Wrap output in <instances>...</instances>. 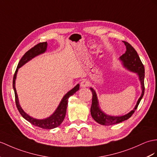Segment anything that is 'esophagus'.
<instances>
[{"mask_svg": "<svg viewBox=\"0 0 157 157\" xmlns=\"http://www.w3.org/2000/svg\"><path fill=\"white\" fill-rule=\"evenodd\" d=\"M90 85V82L86 81V80H83L82 81H81V86L82 88H85V87H87L89 86Z\"/></svg>", "mask_w": 157, "mask_h": 157, "instance_id": "34e87169", "label": "esophagus"}]
</instances>
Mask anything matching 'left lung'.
<instances>
[{
    "mask_svg": "<svg viewBox=\"0 0 157 157\" xmlns=\"http://www.w3.org/2000/svg\"><path fill=\"white\" fill-rule=\"evenodd\" d=\"M124 43L126 46V48H127V51H126L124 54L120 56L119 59L121 61L122 64H123V66L124 68H126V69L128 70V71L134 72V73H136L138 75L139 79L140 82L142 93H141L140 97L136 102L135 106L129 113L122 116H111L109 115V114H106L101 109L100 106H99L98 97L96 92H95V90L93 88L90 87V89L92 91V93H93V100H92V105L90 107L91 116L97 123L102 125H112L121 123V122L127 120L128 118L131 117L132 115V114L135 113V110L136 109L137 106H138L141 99H142L144 95V66L135 48H134L129 43H128L127 42L124 41Z\"/></svg>",
    "mask_w": 157,
    "mask_h": 157,
    "instance_id": "obj_1",
    "label": "left lung"
}]
</instances>
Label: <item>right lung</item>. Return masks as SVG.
I'll return each instance as SVG.
<instances>
[{"mask_svg": "<svg viewBox=\"0 0 157 157\" xmlns=\"http://www.w3.org/2000/svg\"><path fill=\"white\" fill-rule=\"evenodd\" d=\"M47 42H44V43H40L36 44V46H34L33 48H30L29 51H28L25 53L18 64L17 70L15 71V73L13 77V86L14 91L15 101H16L17 107L22 117L32 124L36 126V127L44 129H52L58 127L59 126L63 123V121H64V117H65L66 115L68 98L72 96V95H73L76 91H78L79 90V84H77L73 89L68 91L67 94H65V95L63 97L62 100L60 101L58 107L56 109L55 112L53 113L51 116L47 118H43V119H37V118H33L29 115L27 113H26L24 111L23 109H22L21 106L20 104H19L18 94L17 93L16 88H15V81H16L17 78L18 68H20L26 63H28L29 61L34 58V57L43 54V53L47 51Z\"/></svg>", "mask_w": 157, "mask_h": 157, "instance_id": "add662e5", "label": "right lung"}]
</instances>
